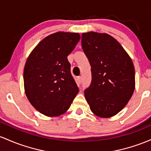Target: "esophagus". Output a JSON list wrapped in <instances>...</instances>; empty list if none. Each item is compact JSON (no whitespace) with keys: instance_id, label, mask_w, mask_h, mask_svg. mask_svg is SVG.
<instances>
[{"instance_id":"1","label":"esophagus","mask_w":151,"mask_h":151,"mask_svg":"<svg viewBox=\"0 0 151 151\" xmlns=\"http://www.w3.org/2000/svg\"><path fill=\"white\" fill-rule=\"evenodd\" d=\"M77 82H78L79 84H81V83H82V77H77Z\"/></svg>"}]
</instances>
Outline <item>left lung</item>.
Returning a JSON list of instances; mask_svg holds the SVG:
<instances>
[{
	"label": "left lung",
	"instance_id": "1",
	"mask_svg": "<svg viewBox=\"0 0 151 151\" xmlns=\"http://www.w3.org/2000/svg\"><path fill=\"white\" fill-rule=\"evenodd\" d=\"M82 46L92 67V82L84 91L86 100L95 115L113 117L125 107L135 90L131 58L106 33H83Z\"/></svg>",
	"mask_w": 151,
	"mask_h": 151
}]
</instances>
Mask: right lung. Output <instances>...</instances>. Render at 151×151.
<instances>
[{
    "instance_id": "obj_1",
    "label": "right lung",
    "mask_w": 151,
    "mask_h": 151,
    "mask_svg": "<svg viewBox=\"0 0 151 151\" xmlns=\"http://www.w3.org/2000/svg\"><path fill=\"white\" fill-rule=\"evenodd\" d=\"M79 39L78 33L58 31L42 39L27 58L25 93L31 105L43 115H63L78 94L67 56Z\"/></svg>"
}]
</instances>
